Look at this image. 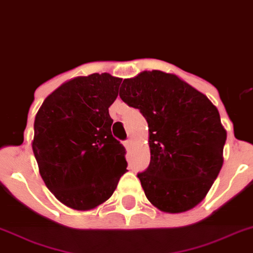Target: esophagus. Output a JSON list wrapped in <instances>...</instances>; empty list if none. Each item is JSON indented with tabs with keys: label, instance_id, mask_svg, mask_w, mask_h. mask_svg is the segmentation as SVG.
<instances>
[{
	"label": "esophagus",
	"instance_id": "obj_1",
	"mask_svg": "<svg viewBox=\"0 0 253 253\" xmlns=\"http://www.w3.org/2000/svg\"><path fill=\"white\" fill-rule=\"evenodd\" d=\"M124 146H125V148H126V150H130V148H131V141H130V139H126V141L124 142Z\"/></svg>",
	"mask_w": 253,
	"mask_h": 253
}]
</instances>
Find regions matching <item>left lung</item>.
Instances as JSON below:
<instances>
[{"label": "left lung", "mask_w": 253, "mask_h": 253, "mask_svg": "<svg viewBox=\"0 0 253 253\" xmlns=\"http://www.w3.org/2000/svg\"><path fill=\"white\" fill-rule=\"evenodd\" d=\"M119 94L148 123L151 161L138 172L146 197L169 213L197 206L224 161L226 130L216 107L180 78L160 70L124 79Z\"/></svg>", "instance_id": "8db88e82"}]
</instances>
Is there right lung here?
I'll return each mask as SVG.
<instances>
[{
	"label": "right lung",
	"mask_w": 253,
	"mask_h": 253,
	"mask_svg": "<svg viewBox=\"0 0 253 253\" xmlns=\"http://www.w3.org/2000/svg\"><path fill=\"white\" fill-rule=\"evenodd\" d=\"M120 78L78 77L43 101L32 147L47 188L65 206L92 210L112 196L126 171L125 148L112 137L109 107Z\"/></svg>",
	"instance_id": "obj_1"
}]
</instances>
